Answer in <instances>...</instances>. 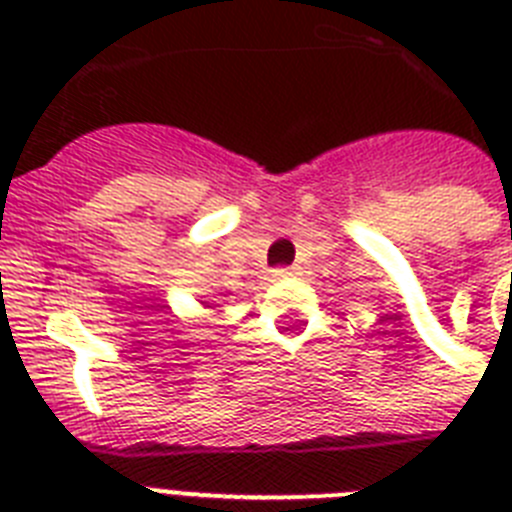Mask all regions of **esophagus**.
Listing matches in <instances>:
<instances>
[{
  "label": "esophagus",
  "mask_w": 512,
  "mask_h": 512,
  "mask_svg": "<svg viewBox=\"0 0 512 512\" xmlns=\"http://www.w3.org/2000/svg\"><path fill=\"white\" fill-rule=\"evenodd\" d=\"M292 277V269L289 266H282V269H274V279H287Z\"/></svg>",
  "instance_id": "esophagus-1"
}]
</instances>
